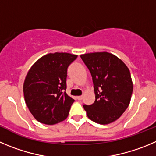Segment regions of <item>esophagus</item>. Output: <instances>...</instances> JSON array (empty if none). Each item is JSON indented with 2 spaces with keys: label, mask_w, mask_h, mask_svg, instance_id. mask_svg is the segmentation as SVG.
<instances>
[{
  "label": "esophagus",
  "mask_w": 156,
  "mask_h": 156,
  "mask_svg": "<svg viewBox=\"0 0 156 156\" xmlns=\"http://www.w3.org/2000/svg\"><path fill=\"white\" fill-rule=\"evenodd\" d=\"M82 95H80V96H78V97H77V98H78V100H79V101H81V99H82Z\"/></svg>",
  "instance_id": "34e87169"
}]
</instances>
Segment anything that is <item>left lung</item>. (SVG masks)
I'll return each instance as SVG.
<instances>
[{"instance_id":"left-lung-1","label":"left lung","mask_w":156,"mask_h":156,"mask_svg":"<svg viewBox=\"0 0 156 156\" xmlns=\"http://www.w3.org/2000/svg\"><path fill=\"white\" fill-rule=\"evenodd\" d=\"M91 72L95 94L94 102L84 105L88 117L101 125L117 120L129 107L133 84L126 64L108 52L81 55Z\"/></svg>"}]
</instances>
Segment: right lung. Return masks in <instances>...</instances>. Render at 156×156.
<instances>
[{
	"mask_svg": "<svg viewBox=\"0 0 156 156\" xmlns=\"http://www.w3.org/2000/svg\"><path fill=\"white\" fill-rule=\"evenodd\" d=\"M78 57L55 52L44 55L32 65L23 86L25 103L34 119L55 125L67 119L75 100L65 92L67 70Z\"/></svg>",
	"mask_w": 156,
	"mask_h": 156,
	"instance_id": "obj_1",
	"label": "right lung"
}]
</instances>
